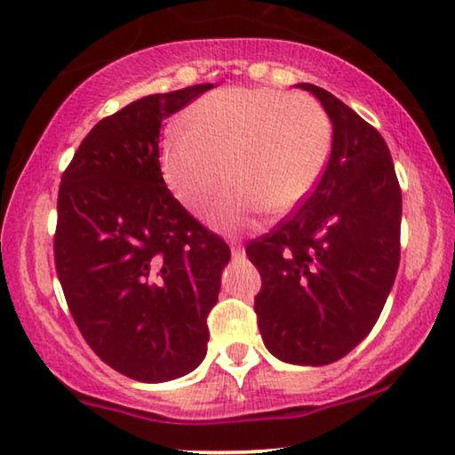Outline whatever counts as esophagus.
Here are the masks:
<instances>
[{
	"mask_svg": "<svg viewBox=\"0 0 455 455\" xmlns=\"http://www.w3.org/2000/svg\"><path fill=\"white\" fill-rule=\"evenodd\" d=\"M229 248H232V257L234 259H238V257H242V254H244V248H242L240 242L232 240V242H229Z\"/></svg>",
	"mask_w": 455,
	"mask_h": 455,
	"instance_id": "34e87169",
	"label": "esophagus"
}]
</instances>
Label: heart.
Returning <instances> with one entry per match:
<instances>
[{
	"label": "heart",
	"mask_w": 455,
	"mask_h": 455,
	"mask_svg": "<svg viewBox=\"0 0 455 455\" xmlns=\"http://www.w3.org/2000/svg\"><path fill=\"white\" fill-rule=\"evenodd\" d=\"M161 145V172L186 209H201L226 182L234 186L209 209L215 228L238 229L252 215L290 213L316 188L333 147L331 117L307 95L228 86L204 95Z\"/></svg>",
	"instance_id": "obj_1"
}]
</instances>
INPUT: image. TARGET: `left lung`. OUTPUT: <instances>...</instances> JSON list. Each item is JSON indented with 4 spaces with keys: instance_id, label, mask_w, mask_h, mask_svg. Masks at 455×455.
<instances>
[{
    "instance_id": "1",
    "label": "left lung",
    "mask_w": 455,
    "mask_h": 455,
    "mask_svg": "<svg viewBox=\"0 0 455 455\" xmlns=\"http://www.w3.org/2000/svg\"><path fill=\"white\" fill-rule=\"evenodd\" d=\"M333 124L329 164L302 207L246 246L273 356L323 366L354 350L381 315L400 265L402 190L383 136L321 86L300 83Z\"/></svg>"
}]
</instances>
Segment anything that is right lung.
<instances>
[{
  "label": "right lung",
  "mask_w": 455,
  "mask_h": 455,
  "mask_svg": "<svg viewBox=\"0 0 455 455\" xmlns=\"http://www.w3.org/2000/svg\"><path fill=\"white\" fill-rule=\"evenodd\" d=\"M213 89L148 95L103 117L74 153L58 195L55 269L92 352L134 381L188 375L207 356L229 248L161 176V122Z\"/></svg>",
  "instance_id": "1"
}]
</instances>
